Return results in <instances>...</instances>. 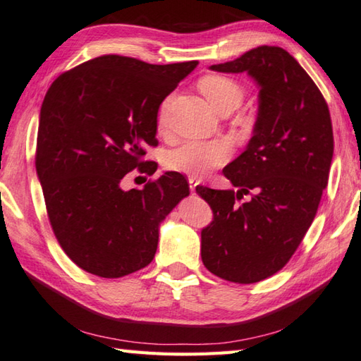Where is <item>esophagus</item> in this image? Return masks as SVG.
I'll list each match as a JSON object with an SVG mask.
<instances>
[{
  "instance_id": "esophagus-1",
  "label": "esophagus",
  "mask_w": 361,
  "mask_h": 361,
  "mask_svg": "<svg viewBox=\"0 0 361 361\" xmlns=\"http://www.w3.org/2000/svg\"><path fill=\"white\" fill-rule=\"evenodd\" d=\"M200 183V180L196 179V178H188V185H190V192H195V188H196V185H198Z\"/></svg>"
}]
</instances>
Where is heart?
I'll return each mask as SVG.
<instances>
[{
	"label": "heart",
	"instance_id": "heart-1",
	"mask_svg": "<svg viewBox=\"0 0 361 361\" xmlns=\"http://www.w3.org/2000/svg\"><path fill=\"white\" fill-rule=\"evenodd\" d=\"M200 90L215 111H234L243 100V87L235 80L209 75L200 81ZM166 104H163L159 113V126L165 127ZM231 146L226 141H188L173 149L166 155V166L173 171L196 176L207 174L214 168L223 165L229 159Z\"/></svg>",
	"mask_w": 361,
	"mask_h": 361
}]
</instances>
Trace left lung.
Returning a JSON list of instances; mask_svg holds the SVG:
<instances>
[{
    "mask_svg": "<svg viewBox=\"0 0 361 361\" xmlns=\"http://www.w3.org/2000/svg\"><path fill=\"white\" fill-rule=\"evenodd\" d=\"M209 69L247 72L259 86V106L253 137L223 169L235 190L196 187L214 214L201 231L202 264L223 280L257 283L288 264L314 220L333 159L330 111L281 47H256Z\"/></svg>",
    "mask_w": 361,
    "mask_h": 361,
    "instance_id": "left-lung-1",
    "label": "left lung"
}]
</instances>
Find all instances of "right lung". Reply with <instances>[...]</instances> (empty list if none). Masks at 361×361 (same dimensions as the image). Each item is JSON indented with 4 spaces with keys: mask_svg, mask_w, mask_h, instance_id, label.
Wrapping results in <instances>:
<instances>
[{
    "mask_svg": "<svg viewBox=\"0 0 361 361\" xmlns=\"http://www.w3.org/2000/svg\"><path fill=\"white\" fill-rule=\"evenodd\" d=\"M198 61L147 64L105 54L53 81L39 116L36 169L47 212L66 255L102 278L133 274L154 259L160 223L190 193L180 173L166 171L145 188L121 180L146 166L157 146L161 102Z\"/></svg>",
    "mask_w": 361,
    "mask_h": 361,
    "instance_id": "1",
    "label": "right lung"
}]
</instances>
